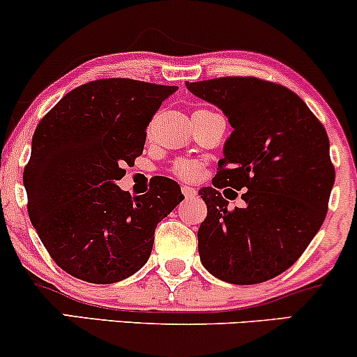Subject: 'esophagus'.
Wrapping results in <instances>:
<instances>
[{"instance_id":"obj_1","label":"esophagus","mask_w":357,"mask_h":357,"mask_svg":"<svg viewBox=\"0 0 357 357\" xmlns=\"http://www.w3.org/2000/svg\"><path fill=\"white\" fill-rule=\"evenodd\" d=\"M181 191H183L184 197H192L196 195V190H192V188H190V186H183Z\"/></svg>"}]
</instances>
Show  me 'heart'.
<instances>
[{"label":"heart","instance_id":"b5f03b06","mask_svg":"<svg viewBox=\"0 0 357 357\" xmlns=\"http://www.w3.org/2000/svg\"><path fill=\"white\" fill-rule=\"evenodd\" d=\"M173 173L184 181H197L204 173V165L197 160H178L173 166Z\"/></svg>","mask_w":357,"mask_h":357}]
</instances>
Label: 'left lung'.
I'll return each mask as SVG.
<instances>
[{
    "instance_id": "obj_1",
    "label": "left lung",
    "mask_w": 357,
    "mask_h": 357,
    "mask_svg": "<svg viewBox=\"0 0 357 357\" xmlns=\"http://www.w3.org/2000/svg\"><path fill=\"white\" fill-rule=\"evenodd\" d=\"M186 88L222 109L233 128L213 188L199 190L208 206L197 231L201 263L231 284L276 278L306 251L328 213V132L298 94L271 81L226 76ZM222 187L231 190L222 195ZM238 190L242 206L229 208Z\"/></svg>"
}]
</instances>
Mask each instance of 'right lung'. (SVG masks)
Returning a JSON list of instances; mask_svg holds the SVG:
<instances>
[{"label": "right lung", "instance_id": "right-lung-1", "mask_svg": "<svg viewBox=\"0 0 357 357\" xmlns=\"http://www.w3.org/2000/svg\"><path fill=\"white\" fill-rule=\"evenodd\" d=\"M176 86L96 79L63 96L38 124L23 173L28 214L46 251L81 281L111 284L139 271L154 229L184 199L158 176L131 196L118 186L141 156L146 128Z\"/></svg>", "mask_w": 357, "mask_h": 357}]
</instances>
